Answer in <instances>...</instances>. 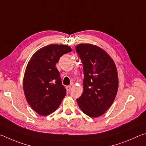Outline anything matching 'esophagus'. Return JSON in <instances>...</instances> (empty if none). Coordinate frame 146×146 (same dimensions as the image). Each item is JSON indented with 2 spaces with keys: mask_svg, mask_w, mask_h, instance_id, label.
Instances as JSON below:
<instances>
[{
  "mask_svg": "<svg viewBox=\"0 0 146 146\" xmlns=\"http://www.w3.org/2000/svg\"><path fill=\"white\" fill-rule=\"evenodd\" d=\"M66 90L67 92H69L71 90V86H66Z\"/></svg>",
  "mask_w": 146,
  "mask_h": 146,
  "instance_id": "obj_1",
  "label": "esophagus"
}]
</instances>
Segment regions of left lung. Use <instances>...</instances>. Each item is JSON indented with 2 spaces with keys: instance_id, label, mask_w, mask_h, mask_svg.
I'll return each instance as SVG.
<instances>
[{
  "instance_id": "obj_1",
  "label": "left lung",
  "mask_w": 146,
  "mask_h": 146,
  "mask_svg": "<svg viewBox=\"0 0 146 146\" xmlns=\"http://www.w3.org/2000/svg\"><path fill=\"white\" fill-rule=\"evenodd\" d=\"M76 50L83 66V92L77 103L91 117L103 115L113 103L119 87L113 60L98 46L80 43Z\"/></svg>"
}]
</instances>
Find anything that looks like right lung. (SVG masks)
Returning <instances> with one entry per match:
<instances>
[{"label":"right lung","instance_id":"add662e5","mask_svg":"<svg viewBox=\"0 0 146 146\" xmlns=\"http://www.w3.org/2000/svg\"><path fill=\"white\" fill-rule=\"evenodd\" d=\"M72 50L65 45H47L37 50L27 64L23 81L25 96L33 110L41 115L54 111L66 96L56 64Z\"/></svg>","mask_w":146,"mask_h":146}]
</instances>
